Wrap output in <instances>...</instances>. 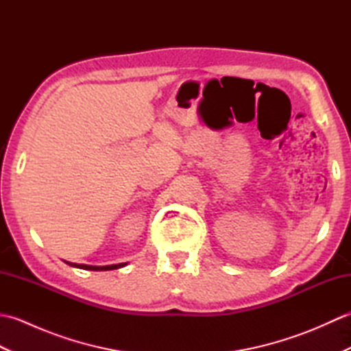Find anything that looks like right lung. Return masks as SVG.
Here are the masks:
<instances>
[{
    "mask_svg": "<svg viewBox=\"0 0 351 351\" xmlns=\"http://www.w3.org/2000/svg\"><path fill=\"white\" fill-rule=\"evenodd\" d=\"M66 264H69L72 267H77V268H83V270H93V271H106V270H116V268H121V267H125L126 263H122V264H113V265H102V267H98V265H86V264H73V263H68V261H64Z\"/></svg>",
    "mask_w": 351,
    "mask_h": 351,
    "instance_id": "obj_1",
    "label": "right lung"
}]
</instances>
